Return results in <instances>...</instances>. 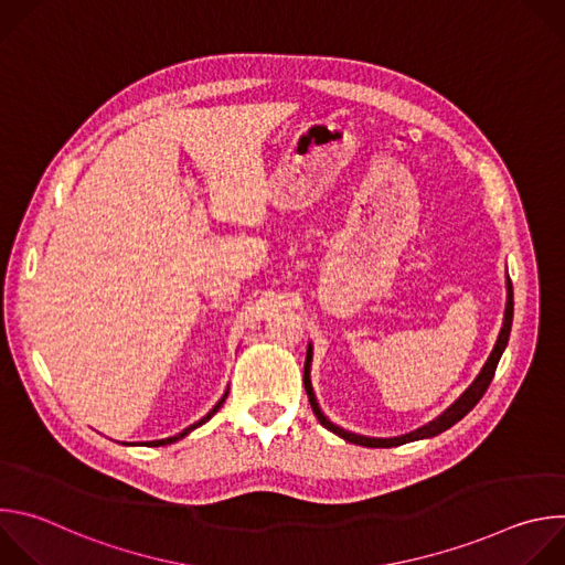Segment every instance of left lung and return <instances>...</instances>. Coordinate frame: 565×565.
Masks as SVG:
<instances>
[{
  "mask_svg": "<svg viewBox=\"0 0 565 565\" xmlns=\"http://www.w3.org/2000/svg\"><path fill=\"white\" fill-rule=\"evenodd\" d=\"M512 317H514V292H512V281L508 277V303H505V319H503V329L499 333V340L494 344V351L490 353L486 366H482V371L478 373V377L471 382V386L454 402V405L440 414L436 420H431L429 425L412 431V434H405V436H397V438H366V436H358V434H351V431H344L340 429L338 425H333L331 420H327V416L319 412V405L315 399V393H312V386H310V358H312V351L308 347L306 351V364H303V386H306V393H308V402L312 407V414L317 416L319 425L327 427L329 431L338 434L340 438L353 443V445H362V447H397V445H405V443H414V440H420V438H431V436H438L443 434L445 429H449L451 425H456L460 418H465L473 407L476 402L482 397V393L488 391L494 373H497V364L508 347V340H510V331H512Z\"/></svg>",
  "mask_w": 565,
  "mask_h": 565,
  "instance_id": "1",
  "label": "left lung"
}]
</instances>
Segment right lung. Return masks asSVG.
Masks as SVG:
<instances>
[{
  "label": "right lung",
  "mask_w": 565,
  "mask_h": 565,
  "mask_svg": "<svg viewBox=\"0 0 565 565\" xmlns=\"http://www.w3.org/2000/svg\"><path fill=\"white\" fill-rule=\"evenodd\" d=\"M225 397H227V393H225V395H223V397L216 402V405L212 407V412H210L207 416H203L199 423L190 425V427H188V429H183L181 434H177V436H172V438H163V440H151V443H147V445H149V447H160V445H170V443H177V440H181V438H183V436H188L192 429H196V427H201L203 423H207V420H210V418H212V416H214V414L221 409V405H223V402H225Z\"/></svg>",
  "instance_id": "obj_1"
}]
</instances>
